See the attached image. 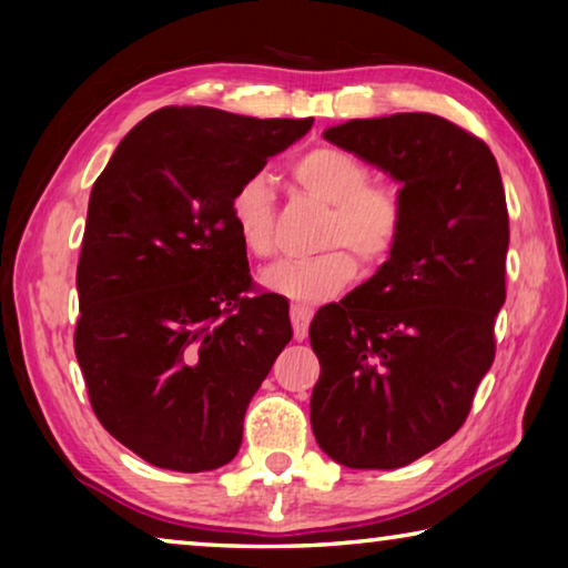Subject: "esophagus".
<instances>
[{
  "label": "esophagus",
  "instance_id": "esophagus-1",
  "mask_svg": "<svg viewBox=\"0 0 568 568\" xmlns=\"http://www.w3.org/2000/svg\"><path fill=\"white\" fill-rule=\"evenodd\" d=\"M311 318H313L311 307H305V305H293V307H291V321H293L295 341H305L307 325H311Z\"/></svg>",
  "mask_w": 568,
  "mask_h": 568
}]
</instances>
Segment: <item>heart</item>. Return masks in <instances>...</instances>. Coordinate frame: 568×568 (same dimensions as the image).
Returning a JSON list of instances; mask_svg holds the SVG:
<instances>
[{
  "mask_svg": "<svg viewBox=\"0 0 568 568\" xmlns=\"http://www.w3.org/2000/svg\"><path fill=\"white\" fill-rule=\"evenodd\" d=\"M293 178L307 195L331 205L323 245L331 247L305 261H281L265 267L261 283L295 303H323L358 277V261L378 263L396 247L403 230V205L396 190L368 185V168L351 152L315 148L293 162ZM273 190L265 175H250L230 197V223L240 243L255 257L273 253ZM336 247L333 248L332 245Z\"/></svg>",
  "mask_w": 568,
  "mask_h": 568,
  "instance_id": "heart-1",
  "label": "heart"
}]
</instances>
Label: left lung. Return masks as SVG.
Returning a JSON list of instances; mask_svg holds the SVG:
<instances>
[{
	"label": "left lung",
	"instance_id": "1",
	"mask_svg": "<svg viewBox=\"0 0 568 568\" xmlns=\"http://www.w3.org/2000/svg\"><path fill=\"white\" fill-rule=\"evenodd\" d=\"M323 138L400 182L403 230L376 275L315 313L311 426L335 464L390 470L464 426L494 363L504 182L491 150L438 114L348 120Z\"/></svg>",
	"mask_w": 568,
	"mask_h": 568
}]
</instances>
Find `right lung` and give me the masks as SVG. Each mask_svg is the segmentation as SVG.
<instances>
[{
  "instance_id": "1",
  "label": "right lung",
  "mask_w": 568,
  "mask_h": 568,
  "mask_svg": "<svg viewBox=\"0 0 568 568\" xmlns=\"http://www.w3.org/2000/svg\"><path fill=\"white\" fill-rule=\"evenodd\" d=\"M311 128L165 108L130 130L92 185L74 353L102 426L152 466L230 464L247 403L293 338L283 295H243L230 197Z\"/></svg>"
}]
</instances>
